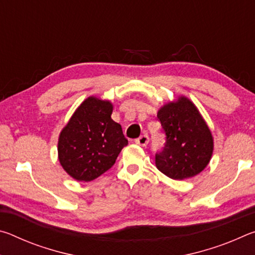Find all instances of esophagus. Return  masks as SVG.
<instances>
[{
  "label": "esophagus",
  "mask_w": 255,
  "mask_h": 255,
  "mask_svg": "<svg viewBox=\"0 0 255 255\" xmlns=\"http://www.w3.org/2000/svg\"><path fill=\"white\" fill-rule=\"evenodd\" d=\"M135 141H136V144L140 145V146H144V147H145V146H147V144H148L149 137L147 135H141L140 137H138Z\"/></svg>",
  "instance_id": "1"
}]
</instances>
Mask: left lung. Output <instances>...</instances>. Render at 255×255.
Listing matches in <instances>:
<instances>
[{"instance_id":"8db88e82","label":"left lung","mask_w":255,"mask_h":255,"mask_svg":"<svg viewBox=\"0 0 255 255\" xmlns=\"http://www.w3.org/2000/svg\"><path fill=\"white\" fill-rule=\"evenodd\" d=\"M157 119L165 133L163 149L155 154L157 169L173 180L200 173L210 161L214 141L196 106L181 97L161 108Z\"/></svg>"}]
</instances>
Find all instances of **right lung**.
Wrapping results in <instances>:
<instances>
[{"instance_id":"obj_1","label":"right lung","mask_w":255,"mask_h":255,"mask_svg":"<svg viewBox=\"0 0 255 255\" xmlns=\"http://www.w3.org/2000/svg\"><path fill=\"white\" fill-rule=\"evenodd\" d=\"M111 114L109 101L90 97L60 132L58 158L72 178L84 182L97 179L114 165L128 144Z\"/></svg>"}]
</instances>
